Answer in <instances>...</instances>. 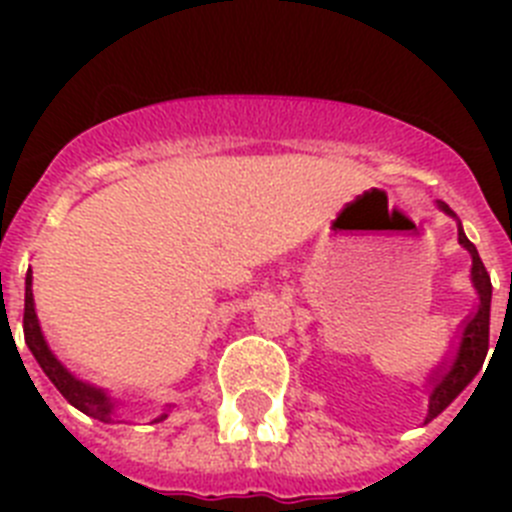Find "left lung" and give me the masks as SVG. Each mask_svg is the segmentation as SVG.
Here are the masks:
<instances>
[{"mask_svg":"<svg viewBox=\"0 0 512 512\" xmlns=\"http://www.w3.org/2000/svg\"><path fill=\"white\" fill-rule=\"evenodd\" d=\"M436 205L438 210L446 212L449 217H454L456 230H459V243L467 248L469 256H472V287L474 295H477V307H474L472 318H469L467 323H464V328H461L454 359L443 366V372H438V377L433 379L431 392H428V418H425V423H431L433 418H438L461 392L467 390L469 384H472V379L477 377L479 369H482V364H485L487 346H490V274H487L485 264L479 259L474 243L464 235V228H461V220L456 217V212L441 200H438Z\"/></svg>","mask_w":512,"mask_h":512,"instance_id":"obj_1","label":"left lung"}]
</instances>
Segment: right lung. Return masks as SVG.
Masks as SVG:
<instances>
[{
    "label": "right lung",
    "instance_id": "add662e5",
    "mask_svg": "<svg viewBox=\"0 0 512 512\" xmlns=\"http://www.w3.org/2000/svg\"><path fill=\"white\" fill-rule=\"evenodd\" d=\"M22 330H25V343L30 348V354L35 356V361L40 364V369L45 372V377L56 384V390L61 392L66 400L74 405L76 410H81L84 415L94 420H102V423H125V418H120V402L104 392L97 384H89L84 379H79L76 374H71L63 361L58 359L51 351L48 341L43 336V328H40L38 312H35V300H33V271L27 269L25 277V318H22ZM169 418V413L158 415L153 423H161V420Z\"/></svg>",
    "mask_w": 512,
    "mask_h": 512
}]
</instances>
